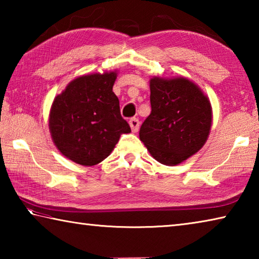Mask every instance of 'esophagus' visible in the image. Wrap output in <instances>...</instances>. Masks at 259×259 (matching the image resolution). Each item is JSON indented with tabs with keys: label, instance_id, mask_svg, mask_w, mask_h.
<instances>
[{
	"label": "esophagus",
	"instance_id": "34e87169",
	"mask_svg": "<svg viewBox=\"0 0 259 259\" xmlns=\"http://www.w3.org/2000/svg\"><path fill=\"white\" fill-rule=\"evenodd\" d=\"M129 124L131 130H133V133H137L139 130V120L136 119V117H131L129 120Z\"/></svg>",
	"mask_w": 259,
	"mask_h": 259
}]
</instances>
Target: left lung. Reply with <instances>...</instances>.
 <instances>
[{
    "instance_id": "left-lung-1",
    "label": "left lung",
    "mask_w": 259,
    "mask_h": 259,
    "mask_svg": "<svg viewBox=\"0 0 259 259\" xmlns=\"http://www.w3.org/2000/svg\"><path fill=\"white\" fill-rule=\"evenodd\" d=\"M151 114L139 138L156 161L176 165L199 152L211 128L212 109L207 96L185 77L150 81Z\"/></svg>"
}]
</instances>
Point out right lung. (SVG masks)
<instances>
[{
	"label": "right lung",
	"mask_w": 259,
	"mask_h": 259,
	"mask_svg": "<svg viewBox=\"0 0 259 259\" xmlns=\"http://www.w3.org/2000/svg\"><path fill=\"white\" fill-rule=\"evenodd\" d=\"M116 75L109 72L76 77L52 103V140L61 154L77 164H98L111 154L122 134L131 133L113 93Z\"/></svg>",
	"instance_id": "add662e5"
}]
</instances>
